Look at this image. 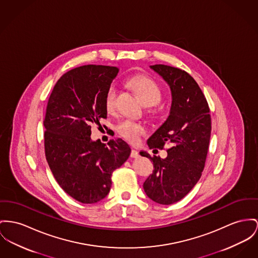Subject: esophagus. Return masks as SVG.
<instances>
[{"mask_svg": "<svg viewBox=\"0 0 258 258\" xmlns=\"http://www.w3.org/2000/svg\"><path fill=\"white\" fill-rule=\"evenodd\" d=\"M130 156H131L132 158H137V157H139V153H138L136 150H132Z\"/></svg>", "mask_w": 258, "mask_h": 258, "instance_id": "obj_1", "label": "esophagus"}]
</instances>
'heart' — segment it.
I'll return each instance as SVG.
<instances>
[{"label":"heart","instance_id":"1","mask_svg":"<svg viewBox=\"0 0 258 258\" xmlns=\"http://www.w3.org/2000/svg\"><path fill=\"white\" fill-rule=\"evenodd\" d=\"M129 86L137 94L141 101L146 105H153L161 99V90L158 84L150 77L138 76L129 80ZM117 89L115 85L108 88L105 96V106L107 111L112 112L116 107ZM145 124L132 120L130 118H123L116 125V132L130 143H136L141 136L146 134Z\"/></svg>","mask_w":258,"mask_h":258}]
</instances>
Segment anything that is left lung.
<instances>
[{"mask_svg":"<svg viewBox=\"0 0 258 258\" xmlns=\"http://www.w3.org/2000/svg\"><path fill=\"white\" fill-rule=\"evenodd\" d=\"M170 87L169 116L149 138L150 149H163L167 156H142L154 162L155 170L144 183L147 196L160 205L181 201L200 180L206 165L211 118L206 97L196 80L185 70L164 64L151 66Z\"/></svg>","mask_w":258,"mask_h":258,"instance_id":"8db88e82","label":"left lung"}]
</instances>
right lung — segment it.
<instances>
[{
  "instance_id": "obj_1",
  "label": "right lung",
  "mask_w": 258,
  "mask_h": 258,
  "mask_svg": "<svg viewBox=\"0 0 258 258\" xmlns=\"http://www.w3.org/2000/svg\"><path fill=\"white\" fill-rule=\"evenodd\" d=\"M118 70L96 64L71 69L57 80L47 104L46 159L61 189L82 204L107 196L112 172L131 154L122 139L110 140L108 147L91 140V126L106 118L105 96Z\"/></svg>"
}]
</instances>
